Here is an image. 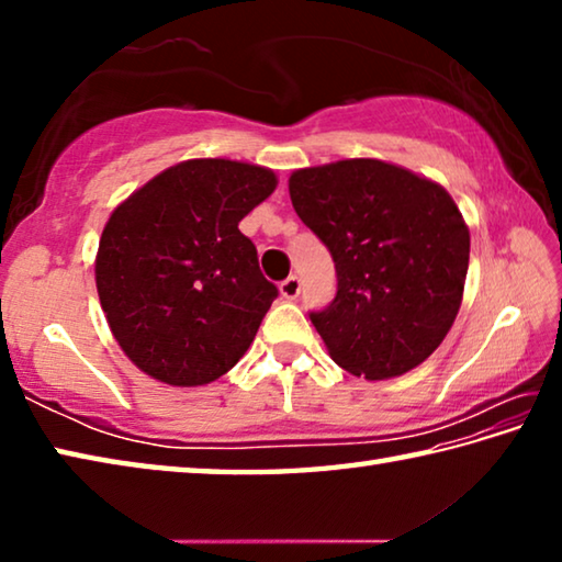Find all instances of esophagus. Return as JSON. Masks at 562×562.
Here are the masks:
<instances>
[{
    "mask_svg": "<svg viewBox=\"0 0 562 562\" xmlns=\"http://www.w3.org/2000/svg\"><path fill=\"white\" fill-rule=\"evenodd\" d=\"M300 290H302V282H300L297 274H290L288 280L280 282V292H282L284 300H294L300 294Z\"/></svg>",
    "mask_w": 562,
    "mask_h": 562,
    "instance_id": "esophagus-1",
    "label": "esophagus"
}]
</instances>
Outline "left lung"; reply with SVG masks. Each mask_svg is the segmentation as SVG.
I'll list each match as a JSON object with an SVG mask.
<instances>
[{
	"label": "left lung",
	"instance_id": "obj_1",
	"mask_svg": "<svg viewBox=\"0 0 562 562\" xmlns=\"http://www.w3.org/2000/svg\"><path fill=\"white\" fill-rule=\"evenodd\" d=\"M300 221L327 245L337 294L310 319L341 369L394 379L434 355L463 300L471 235L434 180L376 158L290 176Z\"/></svg>",
	"mask_w": 562,
	"mask_h": 562
}]
</instances>
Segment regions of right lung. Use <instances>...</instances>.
I'll use <instances>...</instances> for the list:
<instances>
[{"mask_svg": "<svg viewBox=\"0 0 562 562\" xmlns=\"http://www.w3.org/2000/svg\"><path fill=\"white\" fill-rule=\"evenodd\" d=\"M278 188L270 168L193 158L131 193L103 227L97 290L119 347L170 386H201L240 361L278 288L237 223Z\"/></svg>", "mask_w": 562, "mask_h": 562, "instance_id": "add662e5", "label": "right lung"}]
</instances>
